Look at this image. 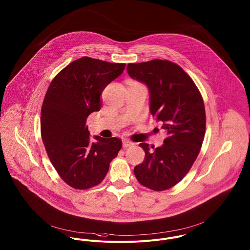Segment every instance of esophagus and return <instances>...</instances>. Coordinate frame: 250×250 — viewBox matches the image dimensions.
Returning <instances> with one entry per match:
<instances>
[{
    "label": "esophagus",
    "instance_id": "34e87169",
    "mask_svg": "<svg viewBox=\"0 0 250 250\" xmlns=\"http://www.w3.org/2000/svg\"><path fill=\"white\" fill-rule=\"evenodd\" d=\"M122 145H123V147H124V148H127V147H131V146H133V143L132 141L128 140V139H124V140H123V142H122Z\"/></svg>",
    "mask_w": 250,
    "mask_h": 250
}]
</instances>
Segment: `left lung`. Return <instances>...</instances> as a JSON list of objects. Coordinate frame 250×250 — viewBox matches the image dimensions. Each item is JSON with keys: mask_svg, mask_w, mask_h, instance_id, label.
Here are the masks:
<instances>
[{"mask_svg": "<svg viewBox=\"0 0 250 250\" xmlns=\"http://www.w3.org/2000/svg\"><path fill=\"white\" fill-rule=\"evenodd\" d=\"M127 72L148 86L150 114L167 133L161 147L139 144L145 158L134 175L146 188L165 190L183 179L199 154L206 132L203 98L183 69L166 60L129 63Z\"/></svg>", "mask_w": 250, "mask_h": 250, "instance_id": "1", "label": "left lung"}]
</instances>
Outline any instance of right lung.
I'll list each match as a JSON object with an SVG mask.
<instances>
[{
	"mask_svg": "<svg viewBox=\"0 0 250 250\" xmlns=\"http://www.w3.org/2000/svg\"><path fill=\"white\" fill-rule=\"evenodd\" d=\"M125 66L83 57L63 68L48 87L41 112L42 142L61 178L76 189L101 183L121 149L117 137L95 136L97 141H91L86 119L100 111L103 90Z\"/></svg>",
	"mask_w": 250,
	"mask_h": 250,
	"instance_id": "1",
	"label": "right lung"
}]
</instances>
